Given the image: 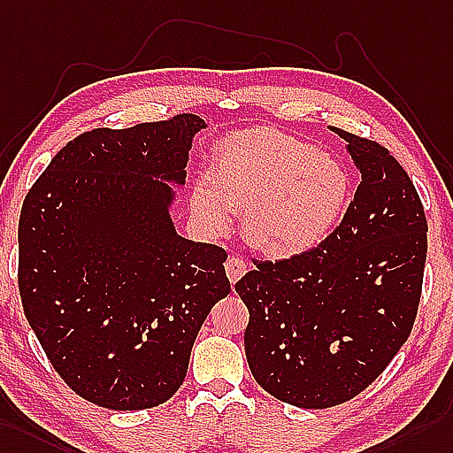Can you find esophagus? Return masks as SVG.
I'll list each match as a JSON object with an SVG mask.
<instances>
[{
	"mask_svg": "<svg viewBox=\"0 0 453 453\" xmlns=\"http://www.w3.org/2000/svg\"><path fill=\"white\" fill-rule=\"evenodd\" d=\"M225 271H226L228 280L233 282V284H236L246 274V261L242 259V257H238V256L228 257L226 263H225Z\"/></svg>",
	"mask_w": 453,
	"mask_h": 453,
	"instance_id": "obj_1",
	"label": "esophagus"
}]
</instances>
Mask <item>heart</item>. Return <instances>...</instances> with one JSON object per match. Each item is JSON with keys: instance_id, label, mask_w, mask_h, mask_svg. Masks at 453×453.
Instances as JSON below:
<instances>
[{"instance_id": "obj_1", "label": "heart", "mask_w": 453, "mask_h": 453, "mask_svg": "<svg viewBox=\"0 0 453 453\" xmlns=\"http://www.w3.org/2000/svg\"><path fill=\"white\" fill-rule=\"evenodd\" d=\"M344 167L280 130L253 128L226 136L213 151L207 179L190 194L192 215L207 233H225L233 211L244 234L271 257L317 248L346 203Z\"/></svg>"}]
</instances>
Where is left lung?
<instances>
[{
    "mask_svg": "<svg viewBox=\"0 0 453 453\" xmlns=\"http://www.w3.org/2000/svg\"><path fill=\"white\" fill-rule=\"evenodd\" d=\"M336 134L361 173L342 223L311 251L256 261L236 282L253 379L303 410L356 398L398 354L426 259L425 209L402 165L377 142Z\"/></svg>",
    "mask_w": 453,
    "mask_h": 453,
    "instance_id": "left-lung-1",
    "label": "left lung"
}]
</instances>
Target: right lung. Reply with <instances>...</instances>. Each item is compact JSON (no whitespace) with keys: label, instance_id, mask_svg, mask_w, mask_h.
I'll use <instances>...</instances> for the list:
<instances>
[{"label":"right lung","instance_id":"add662e5","mask_svg":"<svg viewBox=\"0 0 453 453\" xmlns=\"http://www.w3.org/2000/svg\"><path fill=\"white\" fill-rule=\"evenodd\" d=\"M197 115L96 128L51 159L19 219L25 315L61 379L115 411L180 388L211 307L230 292L226 251L176 233Z\"/></svg>","mask_w":453,"mask_h":453}]
</instances>
